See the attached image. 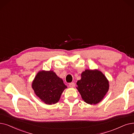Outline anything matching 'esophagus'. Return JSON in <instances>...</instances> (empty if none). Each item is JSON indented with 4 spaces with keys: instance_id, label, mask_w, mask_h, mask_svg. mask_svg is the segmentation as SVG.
Here are the masks:
<instances>
[{
    "instance_id": "34e87169",
    "label": "esophagus",
    "mask_w": 134,
    "mask_h": 134,
    "mask_svg": "<svg viewBox=\"0 0 134 134\" xmlns=\"http://www.w3.org/2000/svg\"><path fill=\"white\" fill-rule=\"evenodd\" d=\"M69 86L70 87V88H74L75 86V83H71L69 84Z\"/></svg>"
}]
</instances>
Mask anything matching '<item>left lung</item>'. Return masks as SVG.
Instances as JSON below:
<instances>
[{"label": "left lung", "mask_w": 134, "mask_h": 134, "mask_svg": "<svg viewBox=\"0 0 134 134\" xmlns=\"http://www.w3.org/2000/svg\"><path fill=\"white\" fill-rule=\"evenodd\" d=\"M77 89L84 102L89 104L100 102L109 88V81L98 69H86L77 82Z\"/></svg>", "instance_id": "1"}]
</instances>
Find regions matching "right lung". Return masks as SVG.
I'll list each match as a JSON object with an SVG mask.
<instances>
[{"mask_svg": "<svg viewBox=\"0 0 134 134\" xmlns=\"http://www.w3.org/2000/svg\"><path fill=\"white\" fill-rule=\"evenodd\" d=\"M32 88L40 100L51 105L59 101L67 87L53 71L43 70L37 73L32 83Z\"/></svg>", "mask_w": 134, "mask_h": 134, "instance_id": "right-lung-1", "label": "right lung"}]
</instances>
